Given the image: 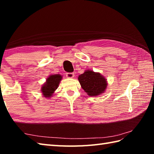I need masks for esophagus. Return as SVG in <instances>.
<instances>
[{"mask_svg": "<svg viewBox=\"0 0 154 154\" xmlns=\"http://www.w3.org/2000/svg\"><path fill=\"white\" fill-rule=\"evenodd\" d=\"M75 75L73 73H66V77L67 78H73Z\"/></svg>", "mask_w": 154, "mask_h": 154, "instance_id": "34e87169", "label": "esophagus"}]
</instances>
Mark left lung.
I'll return each mask as SVG.
<instances>
[{"mask_svg": "<svg viewBox=\"0 0 154 154\" xmlns=\"http://www.w3.org/2000/svg\"><path fill=\"white\" fill-rule=\"evenodd\" d=\"M82 89L89 96L95 97L103 93L107 87L106 79L99 73L86 70L78 77Z\"/></svg>", "mask_w": 154, "mask_h": 154, "instance_id": "obj_1", "label": "left lung"}]
</instances>
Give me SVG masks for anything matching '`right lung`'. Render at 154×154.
Listing matches in <instances>:
<instances>
[{
    "label": "right lung",
    "instance_id": "add662e5",
    "mask_svg": "<svg viewBox=\"0 0 154 154\" xmlns=\"http://www.w3.org/2000/svg\"><path fill=\"white\" fill-rule=\"evenodd\" d=\"M62 76L60 74L51 75L49 76L41 88L42 94L45 98H50L52 96L54 91L57 89Z\"/></svg>",
    "mask_w": 154,
    "mask_h": 154
}]
</instances>
